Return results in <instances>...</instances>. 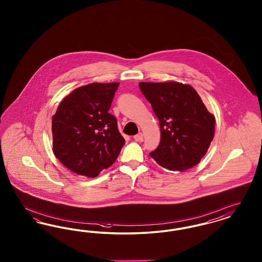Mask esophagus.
I'll use <instances>...</instances> for the list:
<instances>
[{
  "label": "esophagus",
  "mask_w": 262,
  "mask_h": 262,
  "mask_svg": "<svg viewBox=\"0 0 262 262\" xmlns=\"http://www.w3.org/2000/svg\"><path fill=\"white\" fill-rule=\"evenodd\" d=\"M134 139H135L136 141H142V140H143V135H142L141 133H138L137 135H136V136L134 137Z\"/></svg>",
  "instance_id": "obj_1"
}]
</instances>
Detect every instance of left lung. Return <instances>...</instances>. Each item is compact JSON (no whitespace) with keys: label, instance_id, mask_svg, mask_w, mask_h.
<instances>
[{"label":"left lung","instance_id":"obj_1","mask_svg":"<svg viewBox=\"0 0 262 262\" xmlns=\"http://www.w3.org/2000/svg\"><path fill=\"white\" fill-rule=\"evenodd\" d=\"M159 120L161 140L149 155L171 171H185L200 162L215 132V118L195 89L176 81L139 82Z\"/></svg>","mask_w":262,"mask_h":262}]
</instances>
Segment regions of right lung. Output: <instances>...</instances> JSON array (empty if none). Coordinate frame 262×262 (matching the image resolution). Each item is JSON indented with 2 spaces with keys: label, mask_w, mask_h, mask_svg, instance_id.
I'll list each match as a JSON object with an SVG mask.
<instances>
[{
  "label": "right lung",
  "mask_w": 262,
  "mask_h": 262,
  "mask_svg": "<svg viewBox=\"0 0 262 262\" xmlns=\"http://www.w3.org/2000/svg\"><path fill=\"white\" fill-rule=\"evenodd\" d=\"M119 82H93L62 99L52 117L53 152L75 174L95 178L118 158L125 138L109 113Z\"/></svg>",
  "instance_id": "add662e5"
}]
</instances>
